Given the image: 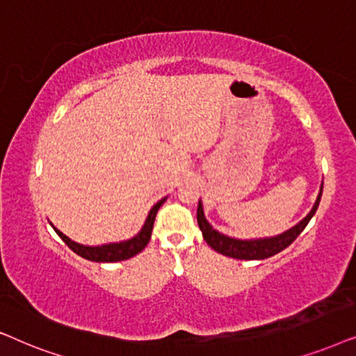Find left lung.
Masks as SVG:
<instances>
[{
  "mask_svg": "<svg viewBox=\"0 0 356 356\" xmlns=\"http://www.w3.org/2000/svg\"><path fill=\"white\" fill-rule=\"evenodd\" d=\"M321 195H322V186L319 191V195H317V200L312 207V210L307 213L306 218L295 225L290 229L285 231V233L273 236V238H264V239H250V241H243V239H234L229 238V236H225L221 233H218L216 229H213V226L207 221L205 213H203V207L202 202H198V208H197V221L198 226H200L203 239L207 241V244L210 245L211 249H215L216 252H220L226 257H233V259H239V260H262V259H268L272 255L282 252L283 249H286L293 241H295L298 236L301 234V231L307 226V222L319 207L321 202Z\"/></svg>",
  "mask_w": 356,
  "mask_h": 356,
  "instance_id": "1",
  "label": "left lung"
}]
</instances>
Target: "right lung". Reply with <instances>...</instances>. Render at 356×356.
I'll return each mask as SVG.
<instances>
[{"instance_id": "right-lung-1", "label": "right lung", "mask_w": 356, "mask_h": 356, "mask_svg": "<svg viewBox=\"0 0 356 356\" xmlns=\"http://www.w3.org/2000/svg\"><path fill=\"white\" fill-rule=\"evenodd\" d=\"M165 202V198L159 200L156 205L151 208L148 213V218H146L143 227L141 231L134 238L129 241H122V243H112V244H102V245H83L71 241L68 236H65L61 231L54 227L55 233L63 239V243L68 245V248L73 250L74 254L81 255L83 259L91 260V262H120V260H127L130 257H134L138 252H141L146 245H148L149 239H151V231H153V225H154V218L156 213H158L159 207Z\"/></svg>"}]
</instances>
